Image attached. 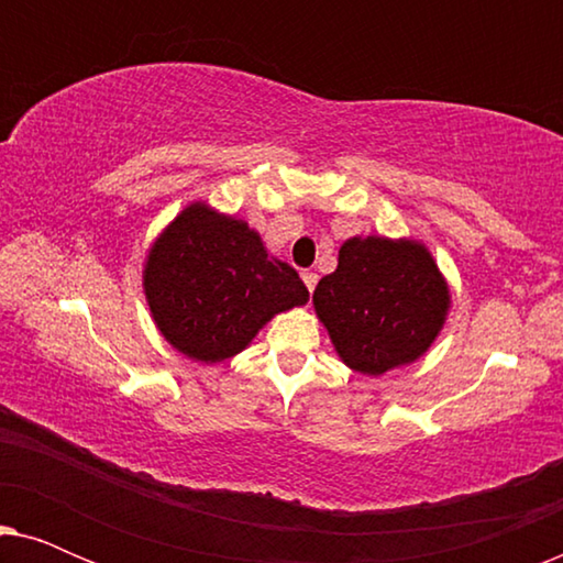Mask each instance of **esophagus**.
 <instances>
[{"instance_id":"34e87169","label":"esophagus","mask_w":563,"mask_h":563,"mask_svg":"<svg viewBox=\"0 0 563 563\" xmlns=\"http://www.w3.org/2000/svg\"><path fill=\"white\" fill-rule=\"evenodd\" d=\"M302 282H305L307 289L314 291V287H318V274H314V272H302Z\"/></svg>"}]
</instances>
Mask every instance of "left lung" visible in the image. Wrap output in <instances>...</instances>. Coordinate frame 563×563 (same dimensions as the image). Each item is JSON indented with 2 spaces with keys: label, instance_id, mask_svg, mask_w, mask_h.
Returning a JSON list of instances; mask_svg holds the SVG:
<instances>
[{
  "label": "left lung",
  "instance_id": "1",
  "mask_svg": "<svg viewBox=\"0 0 563 563\" xmlns=\"http://www.w3.org/2000/svg\"><path fill=\"white\" fill-rule=\"evenodd\" d=\"M312 302L343 364L379 376L430 349L451 297L426 245L368 235L341 245Z\"/></svg>",
  "mask_w": 563,
  "mask_h": 563
}]
</instances>
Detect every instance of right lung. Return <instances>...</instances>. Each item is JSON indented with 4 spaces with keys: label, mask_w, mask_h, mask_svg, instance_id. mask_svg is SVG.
Returning <instances> with one entry per match:
<instances>
[{
    "label": "right lung",
    "mask_w": 563,
    "mask_h": 563,
    "mask_svg": "<svg viewBox=\"0 0 563 563\" xmlns=\"http://www.w3.org/2000/svg\"><path fill=\"white\" fill-rule=\"evenodd\" d=\"M143 287L166 341L202 364L241 353L276 312L310 299L299 274L268 256L256 230L202 202L153 243Z\"/></svg>",
    "instance_id": "right-lung-1"
}]
</instances>
